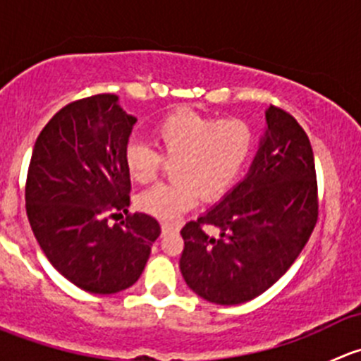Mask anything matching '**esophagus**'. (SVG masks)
Listing matches in <instances>:
<instances>
[{"label": "esophagus", "instance_id": "1", "mask_svg": "<svg viewBox=\"0 0 361 361\" xmlns=\"http://www.w3.org/2000/svg\"><path fill=\"white\" fill-rule=\"evenodd\" d=\"M174 231H178L176 225H173V224H162V234H164V235L169 234V232H174Z\"/></svg>", "mask_w": 361, "mask_h": 361}]
</instances>
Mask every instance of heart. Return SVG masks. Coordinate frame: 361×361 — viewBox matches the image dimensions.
<instances>
[{"instance_id":"obj_1","label":"heart","mask_w":361,"mask_h":361,"mask_svg":"<svg viewBox=\"0 0 361 361\" xmlns=\"http://www.w3.org/2000/svg\"><path fill=\"white\" fill-rule=\"evenodd\" d=\"M154 148L129 143L123 162L129 176L148 183L171 164L173 181L141 192L136 206L143 213L174 220L190 209L197 197L204 202L220 199L238 180L253 148V130L245 120L214 118L197 111L167 113L152 130Z\"/></svg>"}]
</instances>
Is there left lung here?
<instances>
[{"instance_id": "8db88e82", "label": "left lung", "mask_w": 361, "mask_h": 361, "mask_svg": "<svg viewBox=\"0 0 361 361\" xmlns=\"http://www.w3.org/2000/svg\"><path fill=\"white\" fill-rule=\"evenodd\" d=\"M267 130L248 176L220 204L181 228L180 269L188 288L220 305L248 302L297 260L318 221L311 143L288 111H265ZM213 224L216 238L203 231Z\"/></svg>"}]
</instances>
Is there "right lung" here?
Listing matches in <instances>:
<instances>
[{
	"instance_id": "right-lung-1",
	"label": "right lung",
	"mask_w": 361,
	"mask_h": 361,
	"mask_svg": "<svg viewBox=\"0 0 361 361\" xmlns=\"http://www.w3.org/2000/svg\"><path fill=\"white\" fill-rule=\"evenodd\" d=\"M136 116L115 94L61 108L39 133L25 180V213L50 264L78 288L110 295L140 279L160 225L127 214L130 178L123 162Z\"/></svg>"
}]
</instances>
